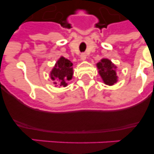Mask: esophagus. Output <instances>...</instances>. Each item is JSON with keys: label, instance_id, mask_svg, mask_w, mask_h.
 <instances>
[{"label": "esophagus", "instance_id": "1", "mask_svg": "<svg viewBox=\"0 0 154 154\" xmlns=\"http://www.w3.org/2000/svg\"><path fill=\"white\" fill-rule=\"evenodd\" d=\"M80 59L82 61H85L86 59V55H85V53H82L81 55H80Z\"/></svg>", "mask_w": 154, "mask_h": 154}]
</instances>
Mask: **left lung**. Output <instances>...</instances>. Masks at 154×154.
I'll use <instances>...</instances> for the list:
<instances>
[{
    "label": "left lung",
    "instance_id": "8db88e82",
    "mask_svg": "<svg viewBox=\"0 0 154 154\" xmlns=\"http://www.w3.org/2000/svg\"><path fill=\"white\" fill-rule=\"evenodd\" d=\"M96 66L105 84L112 85L117 82L118 77L116 72V66L111 61L107 58H103L100 62L96 64Z\"/></svg>",
    "mask_w": 154,
    "mask_h": 154
}]
</instances>
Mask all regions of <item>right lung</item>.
Masks as SVG:
<instances>
[{
    "label": "right lung",
    "instance_id": "1",
    "mask_svg": "<svg viewBox=\"0 0 154 154\" xmlns=\"http://www.w3.org/2000/svg\"><path fill=\"white\" fill-rule=\"evenodd\" d=\"M73 75L72 63L64 57H61L55 64L50 73L51 79L54 84L65 87L68 85L67 81L72 79Z\"/></svg>",
    "mask_w": 154,
    "mask_h": 154
}]
</instances>
